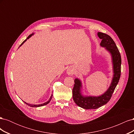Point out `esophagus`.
<instances>
[{
  "mask_svg": "<svg viewBox=\"0 0 134 134\" xmlns=\"http://www.w3.org/2000/svg\"><path fill=\"white\" fill-rule=\"evenodd\" d=\"M66 72L69 75H72L74 74V70L72 68H69L67 69Z\"/></svg>",
  "mask_w": 134,
  "mask_h": 134,
  "instance_id": "obj_1",
  "label": "esophagus"
}]
</instances>
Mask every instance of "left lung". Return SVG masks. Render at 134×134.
<instances>
[{"mask_svg":"<svg viewBox=\"0 0 134 134\" xmlns=\"http://www.w3.org/2000/svg\"><path fill=\"white\" fill-rule=\"evenodd\" d=\"M97 35L102 40L100 45L104 47L110 53L113 65V78L108 90L103 94L99 96H85L81 93L82 88L80 79L74 80V85L72 89V98L78 106L84 109H97L106 104L110 100L115 89L119 83L121 75V58L118 48L113 39L109 35L98 32Z\"/></svg>","mask_w":134,"mask_h":134,"instance_id":"1","label":"left lung"}]
</instances>
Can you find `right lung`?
Segmentation results:
<instances>
[{
  "mask_svg": "<svg viewBox=\"0 0 134 134\" xmlns=\"http://www.w3.org/2000/svg\"><path fill=\"white\" fill-rule=\"evenodd\" d=\"M34 34H31L30 35L28 36V37H27V39H26V40H25V41H23V42L21 43V45L19 46V47H20V46H21L22 45V44H23L24 43H25V42L27 41V39H28V38H30V37H31V36H32V35H34ZM52 94H51V97H50V99H48V101H47L46 102H45V103H42V104H29V103H26V102H24V101H23V102H25V103L26 104H27L28 106H30V107H38L43 106H44V105H46V104H47L48 103L50 102V101L51 100V98H52Z\"/></svg>",
  "mask_w": 134,
  "mask_h": 134,
  "instance_id": "right-lung-1",
  "label": "right lung"
}]
</instances>
